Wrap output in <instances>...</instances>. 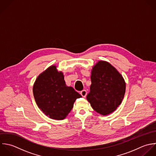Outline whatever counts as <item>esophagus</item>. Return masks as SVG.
Instances as JSON below:
<instances>
[{
  "instance_id": "obj_1",
  "label": "esophagus",
  "mask_w": 156,
  "mask_h": 156,
  "mask_svg": "<svg viewBox=\"0 0 156 156\" xmlns=\"http://www.w3.org/2000/svg\"><path fill=\"white\" fill-rule=\"evenodd\" d=\"M80 94L81 95V96H82L83 97L85 98V97H86V95H87V91H86V90H83L81 91Z\"/></svg>"
}]
</instances>
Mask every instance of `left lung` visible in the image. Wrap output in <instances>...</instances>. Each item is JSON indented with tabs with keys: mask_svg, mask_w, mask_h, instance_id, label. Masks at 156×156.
Listing matches in <instances>:
<instances>
[{
	"mask_svg": "<svg viewBox=\"0 0 156 156\" xmlns=\"http://www.w3.org/2000/svg\"><path fill=\"white\" fill-rule=\"evenodd\" d=\"M90 79L87 100L98 113L103 115L112 113L125 95L126 84L123 76L111 64L100 61L93 67Z\"/></svg>",
	"mask_w": 156,
	"mask_h": 156,
	"instance_id": "1",
	"label": "left lung"
}]
</instances>
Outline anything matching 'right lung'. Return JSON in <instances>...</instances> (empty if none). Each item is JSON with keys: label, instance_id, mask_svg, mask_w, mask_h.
<instances>
[{"label": "right lung", "instance_id": "right-lung-1", "mask_svg": "<svg viewBox=\"0 0 156 156\" xmlns=\"http://www.w3.org/2000/svg\"><path fill=\"white\" fill-rule=\"evenodd\" d=\"M33 95L41 110L50 118L62 120L73 107L76 99L81 95L72 87H67L62 72L55 66L42 72L34 84Z\"/></svg>", "mask_w": 156, "mask_h": 156}]
</instances>
